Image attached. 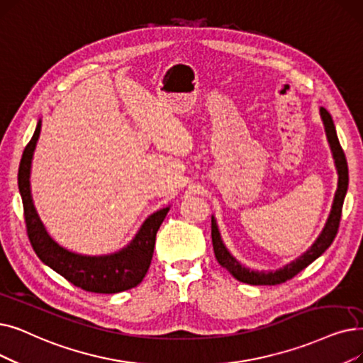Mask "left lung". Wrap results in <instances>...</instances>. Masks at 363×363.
<instances>
[{"instance_id": "8db88e82", "label": "left lung", "mask_w": 363, "mask_h": 363, "mask_svg": "<svg viewBox=\"0 0 363 363\" xmlns=\"http://www.w3.org/2000/svg\"><path fill=\"white\" fill-rule=\"evenodd\" d=\"M320 118L323 121V128H325L330 152H333V159H334V164L338 175V185L334 196L333 208H330L325 227L318 235V239L314 240V243L304 252V254H301L298 258H295L294 261L288 262L286 265H283L281 269H277V270L259 272V270L247 269V267L242 265L238 259H235L231 255V252L227 249L225 243L223 242V238H220L216 219L212 215V243H213L215 257L218 262L239 281L247 283V285H279V283L286 281L301 270H304L307 265H310L314 259H318L330 246V243L334 242L338 231V225H340L344 197L347 194V188H349V167H347V160H345L344 151L340 145L334 120L323 106H320Z\"/></svg>"}]
</instances>
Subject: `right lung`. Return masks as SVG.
Listing matches in <instances>:
<instances>
[{
  "instance_id": "1",
  "label": "right lung",
  "mask_w": 363,
  "mask_h": 363,
  "mask_svg": "<svg viewBox=\"0 0 363 363\" xmlns=\"http://www.w3.org/2000/svg\"><path fill=\"white\" fill-rule=\"evenodd\" d=\"M41 132V118L26 145L19 166V193L23 203L28 238L38 258L72 285L89 292L117 294L138 286L145 277L154 254L155 235L170 206L151 213L135 238L106 255L77 254L55 242L40 219L30 194V166Z\"/></svg>"
}]
</instances>
